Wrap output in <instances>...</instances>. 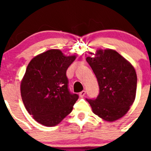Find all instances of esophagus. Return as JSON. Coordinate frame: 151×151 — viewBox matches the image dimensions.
Returning <instances> with one entry per match:
<instances>
[{"label":"esophagus","mask_w":151,"mask_h":151,"mask_svg":"<svg viewBox=\"0 0 151 151\" xmlns=\"http://www.w3.org/2000/svg\"><path fill=\"white\" fill-rule=\"evenodd\" d=\"M85 94H86V91H81L79 93V96L81 97H82L85 95Z\"/></svg>","instance_id":"esophagus-1"}]
</instances>
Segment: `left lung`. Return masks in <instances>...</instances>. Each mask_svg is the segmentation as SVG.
Listing matches in <instances>:
<instances>
[{
  "label": "left lung",
  "mask_w": 151,
  "mask_h": 151,
  "mask_svg": "<svg viewBox=\"0 0 151 151\" xmlns=\"http://www.w3.org/2000/svg\"><path fill=\"white\" fill-rule=\"evenodd\" d=\"M86 60L95 74L99 94L86 99L94 114L106 121L120 119L129 111L135 98L137 75L130 63L116 50H99Z\"/></svg>",
  "instance_id": "1"
}]
</instances>
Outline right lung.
<instances>
[{
	"instance_id": "add662e5",
	"label": "right lung",
	"mask_w": 151,
	"mask_h": 151,
	"mask_svg": "<svg viewBox=\"0 0 151 151\" xmlns=\"http://www.w3.org/2000/svg\"><path fill=\"white\" fill-rule=\"evenodd\" d=\"M76 56L66 57L60 50H49L34 57L21 82L25 107L38 122L54 126L73 110L78 99L69 89L66 70Z\"/></svg>"
}]
</instances>
